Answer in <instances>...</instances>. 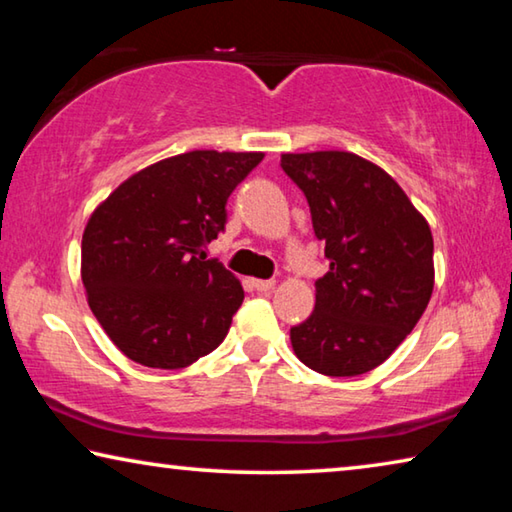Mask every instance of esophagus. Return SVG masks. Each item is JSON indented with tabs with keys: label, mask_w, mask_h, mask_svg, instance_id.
Listing matches in <instances>:
<instances>
[{
	"label": "esophagus",
	"mask_w": 512,
	"mask_h": 512,
	"mask_svg": "<svg viewBox=\"0 0 512 512\" xmlns=\"http://www.w3.org/2000/svg\"><path fill=\"white\" fill-rule=\"evenodd\" d=\"M253 287H255L257 291L266 293V291H271V289L275 287V280H253Z\"/></svg>",
	"instance_id": "esophagus-1"
}]
</instances>
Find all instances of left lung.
I'll return each mask as SVG.
<instances>
[{
	"label": "left lung",
	"mask_w": 512,
	"mask_h": 512,
	"mask_svg": "<svg viewBox=\"0 0 512 512\" xmlns=\"http://www.w3.org/2000/svg\"><path fill=\"white\" fill-rule=\"evenodd\" d=\"M280 167L305 194L329 262L314 311L291 327L293 352L320 375H363L391 357L429 305V223L384 169L354 153H284Z\"/></svg>",
	"instance_id": "left-lung-1"
}]
</instances>
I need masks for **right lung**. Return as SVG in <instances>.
I'll return each mask as SVG.
<instances>
[{
  "mask_svg": "<svg viewBox=\"0 0 512 512\" xmlns=\"http://www.w3.org/2000/svg\"><path fill=\"white\" fill-rule=\"evenodd\" d=\"M264 153L189 151L121 183L90 216L81 277L110 341L142 366L178 370L219 348L244 289L205 246Z\"/></svg>",
  "mask_w": 512,
  "mask_h": 512,
  "instance_id": "1",
  "label": "right lung"
}]
</instances>
